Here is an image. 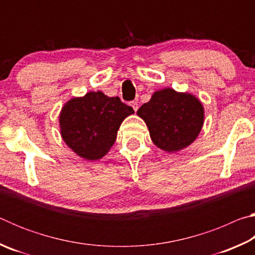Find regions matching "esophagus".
Returning a JSON list of instances; mask_svg holds the SVG:
<instances>
[{
    "label": "esophagus",
    "instance_id": "34e87169",
    "mask_svg": "<svg viewBox=\"0 0 255 255\" xmlns=\"http://www.w3.org/2000/svg\"><path fill=\"white\" fill-rule=\"evenodd\" d=\"M130 106L132 107L133 110L137 111V109H138V103H137L136 101H131V102H130Z\"/></svg>",
    "mask_w": 255,
    "mask_h": 255
}]
</instances>
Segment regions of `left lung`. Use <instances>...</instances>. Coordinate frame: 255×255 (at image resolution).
<instances>
[{
    "label": "left lung",
    "instance_id": "1",
    "mask_svg": "<svg viewBox=\"0 0 255 255\" xmlns=\"http://www.w3.org/2000/svg\"><path fill=\"white\" fill-rule=\"evenodd\" d=\"M153 143L167 153H175L196 140L204 126L205 110L199 99L188 92L165 88L153 93L137 110Z\"/></svg>",
    "mask_w": 255,
    "mask_h": 255
}]
</instances>
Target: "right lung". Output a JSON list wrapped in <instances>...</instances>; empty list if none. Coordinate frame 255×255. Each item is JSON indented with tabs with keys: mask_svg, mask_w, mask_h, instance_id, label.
Masks as SVG:
<instances>
[{
	"mask_svg": "<svg viewBox=\"0 0 255 255\" xmlns=\"http://www.w3.org/2000/svg\"><path fill=\"white\" fill-rule=\"evenodd\" d=\"M133 114L131 107L118 97H107L101 91L68 100L59 114L60 135L77 156L97 161L115 144L120 125Z\"/></svg>",
	"mask_w": 255,
	"mask_h": 255,
	"instance_id": "1",
	"label": "right lung"
}]
</instances>
